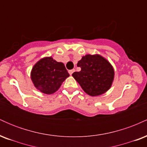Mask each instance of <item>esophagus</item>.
Here are the masks:
<instances>
[{
    "instance_id": "obj_1",
    "label": "esophagus",
    "mask_w": 147,
    "mask_h": 147,
    "mask_svg": "<svg viewBox=\"0 0 147 147\" xmlns=\"http://www.w3.org/2000/svg\"><path fill=\"white\" fill-rule=\"evenodd\" d=\"M75 71V69H72V70H69L68 71V72H69V74H70V75H72V73H73Z\"/></svg>"
}]
</instances>
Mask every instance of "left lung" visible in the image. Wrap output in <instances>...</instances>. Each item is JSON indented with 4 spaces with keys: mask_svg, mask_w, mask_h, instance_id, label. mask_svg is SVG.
Masks as SVG:
<instances>
[{
    "mask_svg": "<svg viewBox=\"0 0 147 147\" xmlns=\"http://www.w3.org/2000/svg\"><path fill=\"white\" fill-rule=\"evenodd\" d=\"M79 72L72 77L88 95L98 96L109 90L114 79V69L105 58L99 55H86L79 61Z\"/></svg>",
    "mask_w": 147,
    "mask_h": 147,
    "instance_id": "1",
    "label": "left lung"
}]
</instances>
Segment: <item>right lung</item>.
Here are the masks:
<instances>
[{"instance_id":"add662e5","label":"right lung","mask_w":147,"mask_h":147,"mask_svg":"<svg viewBox=\"0 0 147 147\" xmlns=\"http://www.w3.org/2000/svg\"><path fill=\"white\" fill-rule=\"evenodd\" d=\"M69 76L64 64L57 62L51 57L38 61L31 71V79L36 88L48 95L58 90Z\"/></svg>"}]
</instances>
